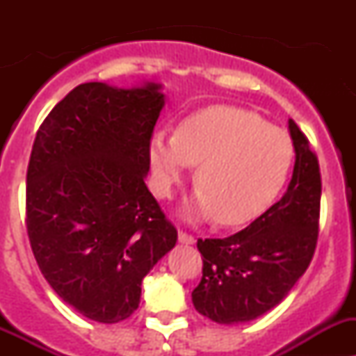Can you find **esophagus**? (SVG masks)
<instances>
[{"instance_id": "34e87169", "label": "esophagus", "mask_w": 356, "mask_h": 356, "mask_svg": "<svg viewBox=\"0 0 356 356\" xmlns=\"http://www.w3.org/2000/svg\"><path fill=\"white\" fill-rule=\"evenodd\" d=\"M179 243H182V245H195L196 239H195V236L188 234V232L179 231Z\"/></svg>"}]
</instances>
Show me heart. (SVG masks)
Returning a JSON list of instances; mask_svg holds the SVG:
<instances>
[{
    "label": "heart",
    "instance_id": "b5f03b06",
    "mask_svg": "<svg viewBox=\"0 0 356 356\" xmlns=\"http://www.w3.org/2000/svg\"><path fill=\"white\" fill-rule=\"evenodd\" d=\"M293 141L258 113L236 106H208L188 115L177 132L155 131L149 143L158 195L196 170L195 213L220 225H241L277 198L293 165Z\"/></svg>",
    "mask_w": 356,
    "mask_h": 356
}]
</instances>
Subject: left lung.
<instances>
[{
    "mask_svg": "<svg viewBox=\"0 0 356 356\" xmlns=\"http://www.w3.org/2000/svg\"><path fill=\"white\" fill-rule=\"evenodd\" d=\"M296 161L288 191L246 229L198 239L203 277L193 305L218 324L250 322L281 303L305 274L318 239L322 181L308 138L289 118Z\"/></svg>",
    "mask_w": 356,
    "mask_h": 356,
    "instance_id": "left-lung-1",
    "label": "left lung"
}]
</instances>
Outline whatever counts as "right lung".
<instances>
[{"instance_id":"add662e5","label":"right lung","mask_w":356,"mask_h":356,"mask_svg":"<svg viewBox=\"0 0 356 356\" xmlns=\"http://www.w3.org/2000/svg\"><path fill=\"white\" fill-rule=\"evenodd\" d=\"M160 88L77 86L44 118L29 160L25 225L39 270L103 324L134 314L143 279L177 241L145 184Z\"/></svg>"}]
</instances>
